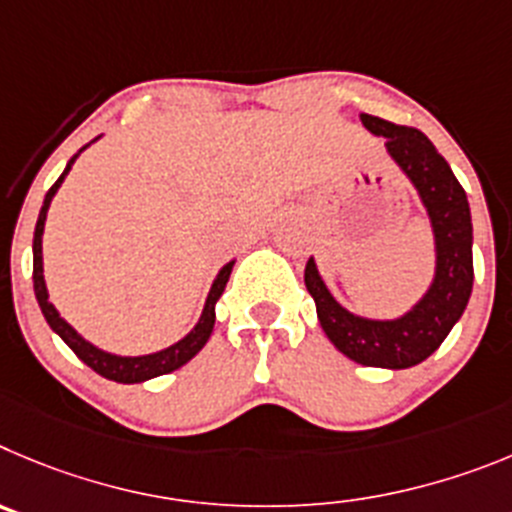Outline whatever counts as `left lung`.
I'll list each match as a JSON object with an SVG mask.
<instances>
[{
	"instance_id": "obj_1",
	"label": "left lung",
	"mask_w": 512,
	"mask_h": 512,
	"mask_svg": "<svg viewBox=\"0 0 512 512\" xmlns=\"http://www.w3.org/2000/svg\"><path fill=\"white\" fill-rule=\"evenodd\" d=\"M362 124L372 135L385 137L390 158L411 178L431 216L436 237L434 283L405 316L372 321L334 301L313 260L306 262L303 280L316 301L321 329L339 352L365 367L405 370L431 357L467 308L474 280L472 216L467 193L423 132L372 114H362Z\"/></svg>"
}]
</instances>
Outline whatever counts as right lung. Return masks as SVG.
<instances>
[{"mask_svg":"<svg viewBox=\"0 0 512 512\" xmlns=\"http://www.w3.org/2000/svg\"><path fill=\"white\" fill-rule=\"evenodd\" d=\"M81 150H84V147H81ZM76 158H78V153L68 160L66 170L61 173V178H58V181L50 186V191L45 193L43 209H40L38 224H35V239H32V283H35V298H38V303H40V311H43V316H45V321L50 324V329L61 336L63 342L73 349V354H76V357L81 359L84 365H89L96 375L107 377V380H114V382H124V385H130V382H145V380H150V377H158V375H168V372H173V370H178V367L186 365L188 359L196 357V354L204 349V344L209 342V336H211V331H214V321H216L214 306H216V301H219V296L224 293V288H227V280H229V275H232L234 262H229V265H224L222 270H219V275H216L214 285H211V290H209V298H206V306H204V313H201L199 324L193 326L191 334L183 336L178 344L163 349V352L145 354V357H117V354H109V352H101V349H96L94 344H89L86 339H81V336L76 334V329H73V326H68L66 321L61 319V313L55 311L53 303L48 301V288H45V278H43L45 216H48V206H50V201H53L55 191L61 188L63 178L68 176V170H71L73 160Z\"/></svg>","mask_w":512,"mask_h":512,"instance_id":"add662e5","label":"right lung"}]
</instances>
